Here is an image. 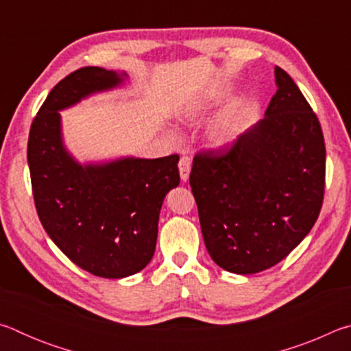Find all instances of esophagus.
Listing matches in <instances>:
<instances>
[{"label":"esophagus","mask_w":351,"mask_h":351,"mask_svg":"<svg viewBox=\"0 0 351 351\" xmlns=\"http://www.w3.org/2000/svg\"><path fill=\"white\" fill-rule=\"evenodd\" d=\"M178 167H180L181 180L182 181H187L189 180V175H190V158L189 156H182L180 159V162H178Z\"/></svg>","instance_id":"obj_1"}]
</instances>
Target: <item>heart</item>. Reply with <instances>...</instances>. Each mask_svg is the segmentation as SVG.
Wrapping results in <instances>:
<instances>
[{"label":"heart","instance_id":"b5f03b06","mask_svg":"<svg viewBox=\"0 0 351 351\" xmlns=\"http://www.w3.org/2000/svg\"><path fill=\"white\" fill-rule=\"evenodd\" d=\"M237 125L232 119H226V121L218 122L215 127L210 130V142L215 145H224L235 138Z\"/></svg>","mask_w":351,"mask_h":351}]
</instances>
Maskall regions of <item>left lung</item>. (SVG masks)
<instances>
[{"label":"left lung","instance_id":"8db88e82","mask_svg":"<svg viewBox=\"0 0 351 351\" xmlns=\"http://www.w3.org/2000/svg\"><path fill=\"white\" fill-rule=\"evenodd\" d=\"M266 117L232 144L198 152L190 187L201 232L218 266L255 274L282 261L322 209L325 142L294 80L276 66Z\"/></svg>","mask_w":351,"mask_h":351}]
</instances>
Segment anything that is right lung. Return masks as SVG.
<instances>
[{
	"label": "right lung",
	"mask_w": 351,
	"mask_h": 351,
	"mask_svg": "<svg viewBox=\"0 0 351 351\" xmlns=\"http://www.w3.org/2000/svg\"><path fill=\"white\" fill-rule=\"evenodd\" d=\"M123 77L97 66L71 73L47 94L27 141L41 224L73 263L104 278L133 276L150 263L162 201L180 184L178 154L80 165L64 150L58 111L121 85Z\"/></svg>",
	"instance_id": "right-lung-1"
}]
</instances>
